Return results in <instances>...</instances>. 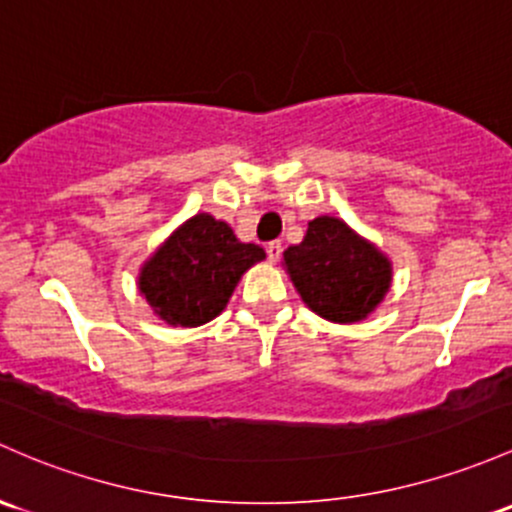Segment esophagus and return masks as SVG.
I'll list each match as a JSON object with an SVG mask.
<instances>
[{"mask_svg":"<svg viewBox=\"0 0 512 512\" xmlns=\"http://www.w3.org/2000/svg\"><path fill=\"white\" fill-rule=\"evenodd\" d=\"M267 257H270V262H277L279 257H282V242L279 240L267 242Z\"/></svg>","mask_w":512,"mask_h":512,"instance_id":"34e87169","label":"esophagus"}]
</instances>
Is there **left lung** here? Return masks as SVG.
<instances>
[{
	"instance_id": "obj_1",
	"label": "left lung",
	"mask_w": 512,
	"mask_h": 512,
	"mask_svg": "<svg viewBox=\"0 0 512 512\" xmlns=\"http://www.w3.org/2000/svg\"><path fill=\"white\" fill-rule=\"evenodd\" d=\"M282 267L301 301L331 324L368 319L392 287L390 257L336 215L309 220L304 240L284 250Z\"/></svg>"
}]
</instances>
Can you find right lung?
Listing matches in <instances>:
<instances>
[{
  "label": "right lung",
  "instance_id": "obj_1",
  "mask_svg": "<svg viewBox=\"0 0 512 512\" xmlns=\"http://www.w3.org/2000/svg\"><path fill=\"white\" fill-rule=\"evenodd\" d=\"M262 260L260 245L240 242L211 213H196L139 267L137 289L164 324L196 328L228 306L242 274Z\"/></svg>",
  "mask_w": 512,
  "mask_h": 512
}]
</instances>
